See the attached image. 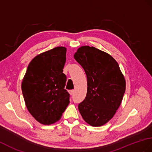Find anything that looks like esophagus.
Here are the masks:
<instances>
[{
    "instance_id": "obj_1",
    "label": "esophagus",
    "mask_w": 152,
    "mask_h": 152,
    "mask_svg": "<svg viewBox=\"0 0 152 152\" xmlns=\"http://www.w3.org/2000/svg\"><path fill=\"white\" fill-rule=\"evenodd\" d=\"M69 92L70 95H72V94H74V93H75V90H70L69 91Z\"/></svg>"
}]
</instances>
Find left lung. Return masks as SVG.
Masks as SVG:
<instances>
[{
    "label": "left lung",
    "mask_w": 152,
    "mask_h": 152,
    "mask_svg": "<svg viewBox=\"0 0 152 152\" xmlns=\"http://www.w3.org/2000/svg\"><path fill=\"white\" fill-rule=\"evenodd\" d=\"M87 80V92L78 105L82 118L92 126H101L113 117L126 91V81L111 56L93 47L83 46L74 55Z\"/></svg>",
    "instance_id": "8db88e82"
}]
</instances>
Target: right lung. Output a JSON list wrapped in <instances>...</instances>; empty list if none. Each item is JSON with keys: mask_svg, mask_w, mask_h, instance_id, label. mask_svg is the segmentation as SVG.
Wrapping results in <instances>:
<instances>
[{"mask_svg": "<svg viewBox=\"0 0 152 152\" xmlns=\"http://www.w3.org/2000/svg\"><path fill=\"white\" fill-rule=\"evenodd\" d=\"M66 48L56 47L36 56L29 63L22 82V92L28 111L42 124L61 118L69 104L63 73Z\"/></svg>", "mask_w": 152, "mask_h": 152, "instance_id": "obj_1", "label": "right lung"}]
</instances>
